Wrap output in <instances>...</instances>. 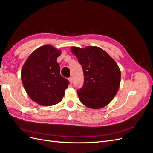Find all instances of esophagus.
I'll list each match as a JSON object with an SVG mask.
<instances>
[{"label":"esophagus","instance_id":"obj_1","mask_svg":"<svg viewBox=\"0 0 153 153\" xmlns=\"http://www.w3.org/2000/svg\"><path fill=\"white\" fill-rule=\"evenodd\" d=\"M69 82H70V83H71H71H72V82H73V78H72V77H70V78H69Z\"/></svg>","mask_w":153,"mask_h":153}]
</instances>
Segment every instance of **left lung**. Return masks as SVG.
Masks as SVG:
<instances>
[{
    "label": "left lung",
    "mask_w": 153,
    "mask_h": 153,
    "mask_svg": "<svg viewBox=\"0 0 153 153\" xmlns=\"http://www.w3.org/2000/svg\"><path fill=\"white\" fill-rule=\"evenodd\" d=\"M71 51L82 65L84 76L83 85L77 91L80 101L91 109L105 107L119 89L121 70L117 64L97 46H72Z\"/></svg>",
    "instance_id": "left-lung-1"
}]
</instances>
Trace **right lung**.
Listing matches in <instances>:
<instances>
[{"mask_svg":"<svg viewBox=\"0 0 153 153\" xmlns=\"http://www.w3.org/2000/svg\"><path fill=\"white\" fill-rule=\"evenodd\" d=\"M62 51L52 45L36 49L21 70V79L30 98L42 106L58 103L64 96L68 80L60 75L57 58Z\"/></svg>","mask_w":153,"mask_h":153,"instance_id":"obj_1","label":"right lung"}]
</instances>
